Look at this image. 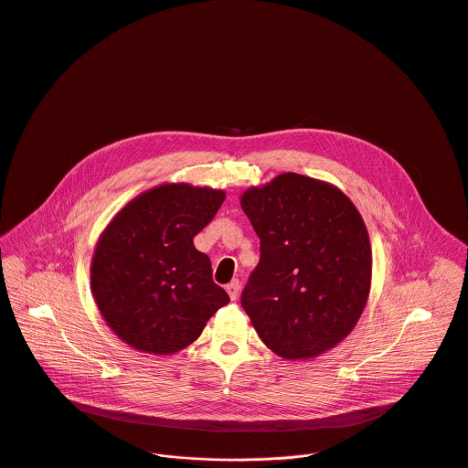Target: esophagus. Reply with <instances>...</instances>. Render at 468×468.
Masks as SVG:
<instances>
[{
  "label": "esophagus",
  "mask_w": 468,
  "mask_h": 468,
  "mask_svg": "<svg viewBox=\"0 0 468 468\" xmlns=\"http://www.w3.org/2000/svg\"><path fill=\"white\" fill-rule=\"evenodd\" d=\"M226 292L229 295L231 301H237L239 299V293H240V282L239 281H231L228 286H226Z\"/></svg>",
  "instance_id": "esophagus-1"
}]
</instances>
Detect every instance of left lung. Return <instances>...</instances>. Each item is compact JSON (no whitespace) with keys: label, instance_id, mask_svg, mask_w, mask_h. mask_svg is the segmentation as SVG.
<instances>
[{"label":"left lung","instance_id":"obj_1","mask_svg":"<svg viewBox=\"0 0 468 468\" xmlns=\"http://www.w3.org/2000/svg\"><path fill=\"white\" fill-rule=\"evenodd\" d=\"M240 207L261 239L242 308L262 343L288 361L314 359L356 328L372 286V248L354 202L297 173L248 187Z\"/></svg>","mask_w":468,"mask_h":468}]
</instances>
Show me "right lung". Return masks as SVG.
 <instances>
[{
    "mask_svg": "<svg viewBox=\"0 0 468 468\" xmlns=\"http://www.w3.org/2000/svg\"><path fill=\"white\" fill-rule=\"evenodd\" d=\"M224 189L169 182L127 202L101 231L90 292L112 334L133 350L171 356L195 343L229 303L193 237L217 215Z\"/></svg>",
    "mask_w": 468,
    "mask_h": 468,
    "instance_id": "obj_1",
    "label": "right lung"
}]
</instances>
